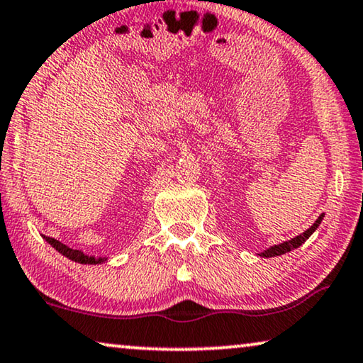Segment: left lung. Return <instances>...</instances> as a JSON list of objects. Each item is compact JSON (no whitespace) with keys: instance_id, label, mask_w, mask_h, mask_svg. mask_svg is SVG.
<instances>
[{"instance_id":"1","label":"left lung","mask_w":363,"mask_h":363,"mask_svg":"<svg viewBox=\"0 0 363 363\" xmlns=\"http://www.w3.org/2000/svg\"><path fill=\"white\" fill-rule=\"evenodd\" d=\"M324 218V213H320V216L318 217V220H315L313 225H311L308 230L303 232L301 235H298V237L291 238L288 240V242H283L279 245H274V247H269L268 250H264V252L259 253V257H264V258H272V257H279V255H284V253H289L291 250H296L299 248L301 245H303L306 240H308L311 235H313L315 230H318V227L320 225V222H323Z\"/></svg>"}]
</instances>
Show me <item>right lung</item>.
<instances>
[{"label": "right lung", "instance_id": "right-lung-1", "mask_svg": "<svg viewBox=\"0 0 363 363\" xmlns=\"http://www.w3.org/2000/svg\"><path fill=\"white\" fill-rule=\"evenodd\" d=\"M45 242H48L50 247H54L55 250L60 255H64V257H67L69 259H72V262L75 263H82V264H100V263H105L106 257H94V255H86L84 252H80V250H72L69 248L67 245H64L62 242H59V240H55L52 237H45V235H43Z\"/></svg>", "mask_w": 363, "mask_h": 363}]
</instances>
